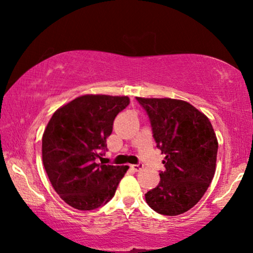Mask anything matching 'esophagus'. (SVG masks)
I'll return each mask as SVG.
<instances>
[{
	"label": "esophagus",
	"mask_w": 253,
	"mask_h": 253,
	"mask_svg": "<svg viewBox=\"0 0 253 253\" xmlns=\"http://www.w3.org/2000/svg\"><path fill=\"white\" fill-rule=\"evenodd\" d=\"M143 167H144L143 165L138 164V165H132V166H131V169H132V170H134V171H139Z\"/></svg>",
	"instance_id": "obj_1"
}]
</instances>
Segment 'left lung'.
Segmentation results:
<instances>
[{
  "label": "left lung",
  "mask_w": 253,
  "mask_h": 253,
  "mask_svg": "<svg viewBox=\"0 0 253 253\" xmlns=\"http://www.w3.org/2000/svg\"><path fill=\"white\" fill-rule=\"evenodd\" d=\"M150 119L153 138L166 154L157 188L145 195L157 213L175 216L202 199L216 166L217 139L207 116L176 99L136 98Z\"/></svg>",
  "instance_id": "obj_1"
}]
</instances>
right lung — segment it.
Here are the masks:
<instances>
[{"label": "right lung", "mask_w": 253, "mask_h": 253, "mask_svg": "<svg viewBox=\"0 0 253 253\" xmlns=\"http://www.w3.org/2000/svg\"><path fill=\"white\" fill-rule=\"evenodd\" d=\"M127 96L86 94L53 114L42 136V162L57 195L68 205L91 211L115 195L127 166L99 164L117 114Z\"/></svg>", "instance_id": "right-lung-1"}]
</instances>
